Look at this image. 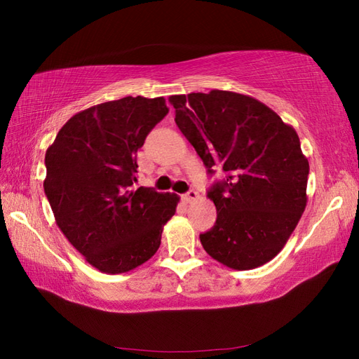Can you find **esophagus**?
Segmentation results:
<instances>
[{
	"instance_id": "34e87169",
	"label": "esophagus",
	"mask_w": 359,
	"mask_h": 359,
	"mask_svg": "<svg viewBox=\"0 0 359 359\" xmlns=\"http://www.w3.org/2000/svg\"><path fill=\"white\" fill-rule=\"evenodd\" d=\"M197 199H199V193L194 191V189H189V191H188L187 194H184V201H185L187 203H191V202H194V201H197Z\"/></svg>"
}]
</instances>
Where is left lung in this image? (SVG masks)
Returning <instances> with one entry per match:
<instances>
[{"label":"left lung","mask_w":359,"mask_h":359,"mask_svg":"<svg viewBox=\"0 0 359 359\" xmlns=\"http://www.w3.org/2000/svg\"><path fill=\"white\" fill-rule=\"evenodd\" d=\"M175 125L208 172L217 219L201 234L205 251L233 270L257 269L284 248L307 205L309 160L294 128L250 95L212 89L172 95Z\"/></svg>","instance_id":"1"}]
</instances>
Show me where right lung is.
I'll return each mask as SVG.
<instances>
[{
    "mask_svg": "<svg viewBox=\"0 0 359 359\" xmlns=\"http://www.w3.org/2000/svg\"><path fill=\"white\" fill-rule=\"evenodd\" d=\"M168 114L163 97H125L80 111L46 151L44 193L55 222L97 270L118 274L156 255L179 196L133 191L137 149Z\"/></svg>",
    "mask_w": 359,
    "mask_h": 359,
    "instance_id": "1",
    "label": "right lung"
}]
</instances>
